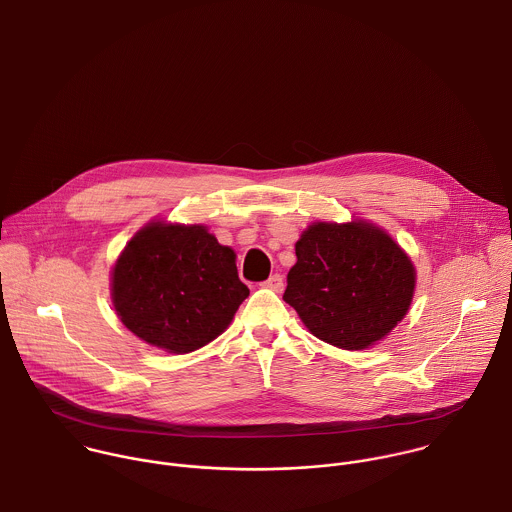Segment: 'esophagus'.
<instances>
[{"mask_svg": "<svg viewBox=\"0 0 512 512\" xmlns=\"http://www.w3.org/2000/svg\"><path fill=\"white\" fill-rule=\"evenodd\" d=\"M264 288H270V290H274V292H282V288H284L282 276H280V274L270 276V278L264 282Z\"/></svg>", "mask_w": 512, "mask_h": 512, "instance_id": "1", "label": "esophagus"}]
</instances>
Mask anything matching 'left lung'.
<instances>
[{
  "label": "left lung",
  "mask_w": 512,
  "mask_h": 512,
  "mask_svg": "<svg viewBox=\"0 0 512 512\" xmlns=\"http://www.w3.org/2000/svg\"><path fill=\"white\" fill-rule=\"evenodd\" d=\"M284 300L320 340L364 350L406 316L416 268L380 226L368 220L312 222L296 242Z\"/></svg>",
  "instance_id": "left-lung-1"
}]
</instances>
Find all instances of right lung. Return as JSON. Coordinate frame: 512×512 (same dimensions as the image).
I'll list each match as a JSON object with an SVG mask.
<instances>
[{
  "label": "right lung",
  "instance_id": "obj_1",
  "mask_svg": "<svg viewBox=\"0 0 512 512\" xmlns=\"http://www.w3.org/2000/svg\"><path fill=\"white\" fill-rule=\"evenodd\" d=\"M122 324L170 354L194 352L218 338L250 290L238 278L236 252L204 224L152 220L120 252L110 278Z\"/></svg>",
  "mask_w": 512,
  "mask_h": 512
}]
</instances>
